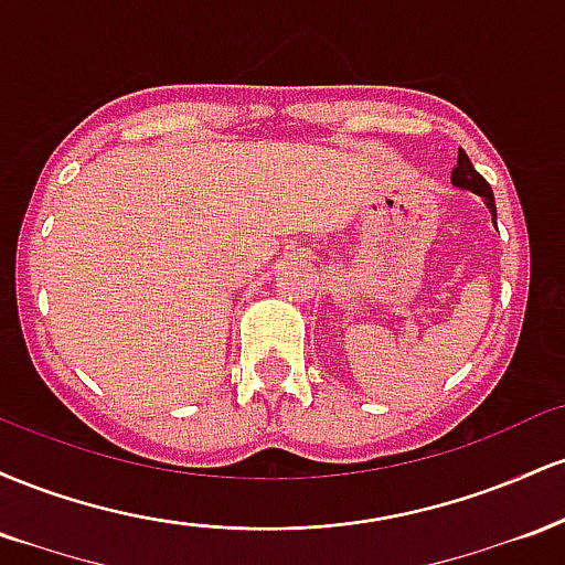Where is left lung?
Here are the masks:
<instances>
[{
  "instance_id": "obj_1",
  "label": "left lung",
  "mask_w": 565,
  "mask_h": 565,
  "mask_svg": "<svg viewBox=\"0 0 565 565\" xmlns=\"http://www.w3.org/2000/svg\"><path fill=\"white\" fill-rule=\"evenodd\" d=\"M451 185L462 188V191H472L476 196H481L486 210L491 212V220L497 223V204H494V193H491V185L476 172V167L470 164L468 153H465L462 148H459V153H457V167L451 170Z\"/></svg>"
}]
</instances>
